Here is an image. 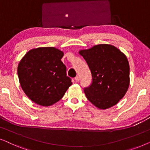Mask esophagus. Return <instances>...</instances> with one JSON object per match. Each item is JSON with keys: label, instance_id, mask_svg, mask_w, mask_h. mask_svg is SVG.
Here are the masks:
<instances>
[{"label": "esophagus", "instance_id": "esophagus-1", "mask_svg": "<svg viewBox=\"0 0 150 150\" xmlns=\"http://www.w3.org/2000/svg\"><path fill=\"white\" fill-rule=\"evenodd\" d=\"M75 81H76V83H78V82H79L80 77L79 76H77L75 78Z\"/></svg>", "mask_w": 150, "mask_h": 150}]
</instances>
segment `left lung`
Instances as JSON below:
<instances>
[{"instance_id":"obj_1","label":"left lung","mask_w":150,"mask_h":150,"mask_svg":"<svg viewBox=\"0 0 150 150\" xmlns=\"http://www.w3.org/2000/svg\"><path fill=\"white\" fill-rule=\"evenodd\" d=\"M88 64L92 83L84 90L90 102L100 109L116 105L128 91L130 66L126 55L110 44H98L79 50Z\"/></svg>"}]
</instances>
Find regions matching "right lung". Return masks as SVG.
<instances>
[{"label": "right lung", "mask_w": 150, "mask_h": 150, "mask_svg": "<svg viewBox=\"0 0 150 150\" xmlns=\"http://www.w3.org/2000/svg\"><path fill=\"white\" fill-rule=\"evenodd\" d=\"M63 51L54 47L30 50L18 66L22 90L30 100L43 106H51L63 97L72 85L61 59Z\"/></svg>", "instance_id": "add662e5"}]
</instances>
